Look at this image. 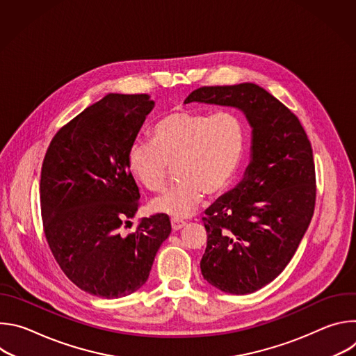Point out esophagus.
I'll return each mask as SVG.
<instances>
[{
    "mask_svg": "<svg viewBox=\"0 0 356 356\" xmlns=\"http://www.w3.org/2000/svg\"><path fill=\"white\" fill-rule=\"evenodd\" d=\"M184 225H186V221L179 220V218H172V228H173L175 231L181 229Z\"/></svg>",
    "mask_w": 356,
    "mask_h": 356,
    "instance_id": "1",
    "label": "esophagus"
}]
</instances>
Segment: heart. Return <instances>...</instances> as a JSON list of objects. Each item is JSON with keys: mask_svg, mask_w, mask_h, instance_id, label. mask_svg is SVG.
Instances as JSON below:
<instances>
[{"mask_svg": "<svg viewBox=\"0 0 356 356\" xmlns=\"http://www.w3.org/2000/svg\"><path fill=\"white\" fill-rule=\"evenodd\" d=\"M150 138L152 142L136 139L129 145L128 169L149 191H161L175 166L177 180L152 209L187 218L204 193L220 195L232 184L245 154L246 125L234 111L210 115L175 110L154 124Z\"/></svg>", "mask_w": 356, "mask_h": 356, "instance_id": "heart-1", "label": "heart"}]
</instances>
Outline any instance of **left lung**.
Wrapping results in <instances>:
<instances>
[{
    "label": "left lung",
    "mask_w": 356,
    "mask_h": 356,
    "mask_svg": "<svg viewBox=\"0 0 356 356\" xmlns=\"http://www.w3.org/2000/svg\"><path fill=\"white\" fill-rule=\"evenodd\" d=\"M236 107L252 127V161L242 181L202 217L204 279L231 294L253 293L276 279L306 234L316 207L313 147L301 122L265 88L204 86L184 103Z\"/></svg>",
    "instance_id": "1"
}]
</instances>
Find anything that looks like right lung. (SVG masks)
I'll return each instance as SVG.
<instances>
[{
  "mask_svg": "<svg viewBox=\"0 0 356 356\" xmlns=\"http://www.w3.org/2000/svg\"><path fill=\"white\" fill-rule=\"evenodd\" d=\"M147 94H108L50 140L40 170V211L47 245L63 273L83 291L118 298L149 277L172 231L168 214L142 218L127 152L154 108Z\"/></svg>",
  "mask_w": 356,
  "mask_h": 356,
  "instance_id": "right-lung-1",
  "label": "right lung"
}]
</instances>
